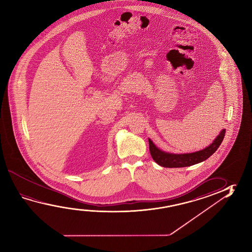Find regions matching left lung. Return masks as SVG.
Returning <instances> with one entry per match:
<instances>
[{"mask_svg": "<svg viewBox=\"0 0 252 252\" xmlns=\"http://www.w3.org/2000/svg\"><path fill=\"white\" fill-rule=\"evenodd\" d=\"M226 130L223 129L220 131L218 136L215 138L214 142L209 145L206 149H202L197 152L190 154H170L164 152L161 149L157 148V146L153 143L152 140L149 139V151L151 154L154 161L157 164L166 167V168H182L188 166L197 164L198 162L205 161L207 158L214 154L218 149L220 145L221 144Z\"/></svg>", "mask_w": 252, "mask_h": 252, "instance_id": "left-lung-1", "label": "left lung"}]
</instances>
